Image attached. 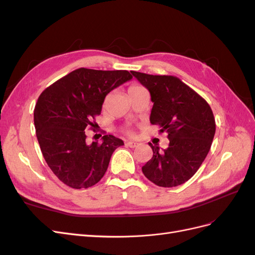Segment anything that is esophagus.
Segmentation results:
<instances>
[{
	"instance_id": "34e87169",
	"label": "esophagus",
	"mask_w": 255,
	"mask_h": 255,
	"mask_svg": "<svg viewBox=\"0 0 255 255\" xmlns=\"http://www.w3.org/2000/svg\"><path fill=\"white\" fill-rule=\"evenodd\" d=\"M126 144H127L128 146H129V148H137V146L139 145V143L135 142V141H127Z\"/></svg>"
}]
</instances>
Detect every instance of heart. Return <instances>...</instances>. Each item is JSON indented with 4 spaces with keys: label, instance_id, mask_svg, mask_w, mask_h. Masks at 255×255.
Segmentation results:
<instances>
[{
    "label": "heart",
    "instance_id": "heart-1",
    "mask_svg": "<svg viewBox=\"0 0 255 255\" xmlns=\"http://www.w3.org/2000/svg\"><path fill=\"white\" fill-rule=\"evenodd\" d=\"M138 87H141L140 86V85H137V84H134V85H132V86H130L129 87V89L128 90H130V89H135V88H138ZM128 134H130V132H128H128H127Z\"/></svg>",
    "mask_w": 255,
    "mask_h": 255
}]
</instances>
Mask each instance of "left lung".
Instances as JSON below:
<instances>
[{
  "label": "left lung",
  "mask_w": 255,
  "mask_h": 255,
  "mask_svg": "<svg viewBox=\"0 0 255 255\" xmlns=\"http://www.w3.org/2000/svg\"><path fill=\"white\" fill-rule=\"evenodd\" d=\"M150 91L152 125L168 134L164 150L153 145L152 158L142 167L146 179L160 187L187 182L202 165L214 139L216 123L211 106L179 78L132 71Z\"/></svg>",
  "instance_id": "left-lung-1"
}]
</instances>
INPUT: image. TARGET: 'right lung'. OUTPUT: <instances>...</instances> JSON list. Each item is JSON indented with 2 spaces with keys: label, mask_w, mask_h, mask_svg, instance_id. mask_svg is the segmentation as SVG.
Wrapping results in <instances>:
<instances>
[{
  "label": "right lung",
  "mask_w": 255,
  "mask_h": 255,
  "mask_svg": "<svg viewBox=\"0 0 255 255\" xmlns=\"http://www.w3.org/2000/svg\"><path fill=\"white\" fill-rule=\"evenodd\" d=\"M127 70L80 68L42 91L34 110L36 136L53 173L67 186H94L104 176L113 152L123 141L104 135L87 142L85 130L94 128L107 94L132 79Z\"/></svg>",
  "instance_id": "right-lung-1"
}]
</instances>
